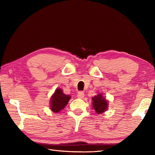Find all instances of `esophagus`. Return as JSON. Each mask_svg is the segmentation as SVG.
<instances>
[{
    "mask_svg": "<svg viewBox=\"0 0 155 155\" xmlns=\"http://www.w3.org/2000/svg\"><path fill=\"white\" fill-rule=\"evenodd\" d=\"M84 96H85V94H84L83 91H79V92L77 94V97L78 98H83Z\"/></svg>",
    "mask_w": 155,
    "mask_h": 155,
    "instance_id": "esophagus-1",
    "label": "esophagus"
}]
</instances>
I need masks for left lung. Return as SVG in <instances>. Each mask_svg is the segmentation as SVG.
<instances>
[{
  "label": "left lung",
  "mask_w": 155,
  "mask_h": 155,
  "mask_svg": "<svg viewBox=\"0 0 155 155\" xmlns=\"http://www.w3.org/2000/svg\"><path fill=\"white\" fill-rule=\"evenodd\" d=\"M91 99H92L93 109L95 110L96 114H101L108 109V102L103 97V94H98L97 96H94Z\"/></svg>",
  "instance_id": "1"
}]
</instances>
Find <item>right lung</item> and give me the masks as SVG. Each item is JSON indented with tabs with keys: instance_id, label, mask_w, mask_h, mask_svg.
Returning a JSON list of instances; mask_svg holds the SVG:
<instances>
[{
	"instance_id": "add662e5",
	"label": "right lung",
	"mask_w": 155,
	"mask_h": 155,
	"mask_svg": "<svg viewBox=\"0 0 155 155\" xmlns=\"http://www.w3.org/2000/svg\"><path fill=\"white\" fill-rule=\"evenodd\" d=\"M70 98H71L70 96L64 94L61 89L57 88L54 93L52 94L50 101L51 111L54 113L61 111L67 105Z\"/></svg>"
}]
</instances>
